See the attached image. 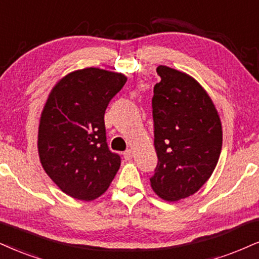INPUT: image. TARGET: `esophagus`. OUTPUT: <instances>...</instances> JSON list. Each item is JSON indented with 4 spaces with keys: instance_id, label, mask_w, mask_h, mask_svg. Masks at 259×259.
Returning <instances> with one entry per match:
<instances>
[{
    "instance_id": "1",
    "label": "esophagus",
    "mask_w": 259,
    "mask_h": 259,
    "mask_svg": "<svg viewBox=\"0 0 259 259\" xmlns=\"http://www.w3.org/2000/svg\"><path fill=\"white\" fill-rule=\"evenodd\" d=\"M132 156H133L132 150H126V151L123 152V157H124V159H131V158H132Z\"/></svg>"
}]
</instances>
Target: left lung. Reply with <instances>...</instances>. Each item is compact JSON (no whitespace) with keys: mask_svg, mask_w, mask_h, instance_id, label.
Instances as JSON below:
<instances>
[{"mask_svg":"<svg viewBox=\"0 0 259 259\" xmlns=\"http://www.w3.org/2000/svg\"><path fill=\"white\" fill-rule=\"evenodd\" d=\"M155 150L158 162L150 179L167 202L192 196L211 177L222 149V124L215 104L196 79L167 66L156 69Z\"/></svg>","mask_w":259,"mask_h":259,"instance_id":"left-lung-1","label":"left lung"}]
</instances>
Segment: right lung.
<instances>
[{
	"label": "right lung",
	"instance_id": "1",
	"mask_svg": "<svg viewBox=\"0 0 259 259\" xmlns=\"http://www.w3.org/2000/svg\"><path fill=\"white\" fill-rule=\"evenodd\" d=\"M127 78L89 67L71 72L50 91L40 114L41 167L62 192L94 200L108 190L121 164L107 144L104 113Z\"/></svg>",
	"mask_w": 259,
	"mask_h": 259
}]
</instances>
